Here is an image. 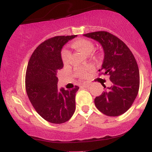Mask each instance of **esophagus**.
Segmentation results:
<instances>
[{
    "label": "esophagus",
    "mask_w": 152,
    "mask_h": 152,
    "mask_svg": "<svg viewBox=\"0 0 152 152\" xmlns=\"http://www.w3.org/2000/svg\"><path fill=\"white\" fill-rule=\"evenodd\" d=\"M89 86H90V84H89V83H82V85H81V86L84 87V88H88V87Z\"/></svg>",
    "instance_id": "34e87169"
}]
</instances>
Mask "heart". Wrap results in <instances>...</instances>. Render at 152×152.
<instances>
[{
	"instance_id": "1",
	"label": "heart",
	"mask_w": 152,
	"mask_h": 152,
	"mask_svg": "<svg viewBox=\"0 0 152 152\" xmlns=\"http://www.w3.org/2000/svg\"><path fill=\"white\" fill-rule=\"evenodd\" d=\"M71 47L85 55H88L94 50V46L93 43L91 42L88 40L80 38V39H77L74 41L71 44ZM69 58H70V51L64 48L61 51V59L63 63L64 64H67L69 61ZM92 69H93V66H87L83 68H77L76 70V74L79 77H85L87 75V72Z\"/></svg>"
}]
</instances>
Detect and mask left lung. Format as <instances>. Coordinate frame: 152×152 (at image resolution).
I'll use <instances>...</instances> for the list:
<instances>
[{"mask_svg":"<svg viewBox=\"0 0 152 152\" xmlns=\"http://www.w3.org/2000/svg\"><path fill=\"white\" fill-rule=\"evenodd\" d=\"M102 45L104 58L101 74L108 75L111 84L94 99L96 108L109 116L123 114L132 106L139 88V71L137 61L121 40L106 31L84 34Z\"/></svg>","mask_w":152,"mask_h":152,"instance_id":"1","label":"left lung"}]
</instances>
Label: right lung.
Instances as JSON below:
<instances>
[{
  "mask_svg": "<svg viewBox=\"0 0 152 152\" xmlns=\"http://www.w3.org/2000/svg\"><path fill=\"white\" fill-rule=\"evenodd\" d=\"M74 36H58L41 43L31 55L26 74V89L35 110L53 124L69 121L76 109V91L79 87L65 90L57 86V72L64 67L63 46Z\"/></svg>",
  "mask_w": 152,
  "mask_h": 152,
  "instance_id": "right-lung-1",
  "label": "right lung"
}]
</instances>
